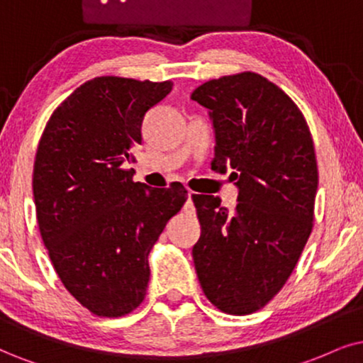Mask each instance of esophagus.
I'll list each match as a JSON object with an SVG mask.
<instances>
[{
  "instance_id": "obj_1",
  "label": "esophagus",
  "mask_w": 363,
  "mask_h": 363,
  "mask_svg": "<svg viewBox=\"0 0 363 363\" xmlns=\"http://www.w3.org/2000/svg\"><path fill=\"white\" fill-rule=\"evenodd\" d=\"M196 192L192 191H187V208L189 209H194V204H192V197H194Z\"/></svg>"
}]
</instances>
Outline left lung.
Listing matches in <instances>:
<instances>
[{
    "label": "left lung",
    "instance_id": "left-lung-1",
    "mask_svg": "<svg viewBox=\"0 0 363 363\" xmlns=\"http://www.w3.org/2000/svg\"><path fill=\"white\" fill-rule=\"evenodd\" d=\"M192 100L211 110L214 171L233 172V213L194 194L201 238L192 247L204 295L228 315H250L273 300L308 241L318 187L315 145L301 110L259 73L199 85Z\"/></svg>",
    "mask_w": 363,
    "mask_h": 363
}]
</instances>
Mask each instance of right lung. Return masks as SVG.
<instances>
[{"label": "right lung", "instance_id": "obj_1", "mask_svg": "<svg viewBox=\"0 0 363 363\" xmlns=\"http://www.w3.org/2000/svg\"><path fill=\"white\" fill-rule=\"evenodd\" d=\"M172 82L95 77L53 110L33 166L40 235L60 281L90 313L117 318L145 298L149 253L187 199L182 184L134 182L145 112Z\"/></svg>", "mask_w": 363, "mask_h": 363}]
</instances>
